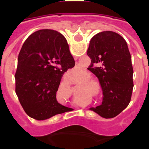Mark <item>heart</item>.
<instances>
[{
    "label": "heart",
    "instance_id": "obj_1",
    "mask_svg": "<svg viewBox=\"0 0 149 149\" xmlns=\"http://www.w3.org/2000/svg\"><path fill=\"white\" fill-rule=\"evenodd\" d=\"M89 77V74L87 73H84V75H83V78H86V77ZM91 82H93V80L91 78H87V79H85L84 81H82V84H88V83H91Z\"/></svg>",
    "mask_w": 149,
    "mask_h": 149
}]
</instances>
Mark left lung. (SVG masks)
<instances>
[{"label":"left lung","instance_id":"8db88e82","mask_svg":"<svg viewBox=\"0 0 149 149\" xmlns=\"http://www.w3.org/2000/svg\"><path fill=\"white\" fill-rule=\"evenodd\" d=\"M87 55L91 59L87 69L98 78L104 95L102 104L90 110L106 119L113 118L129 104L134 88L127 42L113 31L98 33L90 40Z\"/></svg>","mask_w":149,"mask_h":149}]
</instances>
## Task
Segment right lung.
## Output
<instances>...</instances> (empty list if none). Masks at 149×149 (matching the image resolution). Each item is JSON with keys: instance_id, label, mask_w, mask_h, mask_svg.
I'll return each instance as SVG.
<instances>
[{"instance_id": "1", "label": "right lung", "mask_w": 149, "mask_h": 149, "mask_svg": "<svg viewBox=\"0 0 149 149\" xmlns=\"http://www.w3.org/2000/svg\"><path fill=\"white\" fill-rule=\"evenodd\" d=\"M74 64L66 39L56 30H38L26 39L15 79V93L29 116L45 120L72 110L56 96L63 74Z\"/></svg>"}]
</instances>
